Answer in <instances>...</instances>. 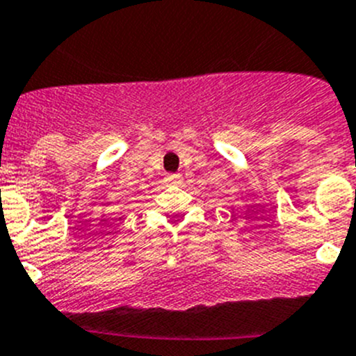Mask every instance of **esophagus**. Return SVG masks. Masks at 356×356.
<instances>
[{
	"label": "esophagus",
	"mask_w": 356,
	"mask_h": 356,
	"mask_svg": "<svg viewBox=\"0 0 356 356\" xmlns=\"http://www.w3.org/2000/svg\"><path fill=\"white\" fill-rule=\"evenodd\" d=\"M165 181H168V184H171V185L180 184L181 175H178V172H171V175H165Z\"/></svg>",
	"instance_id": "obj_1"
}]
</instances>
